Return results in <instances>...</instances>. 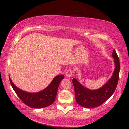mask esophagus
I'll list each match as a JSON object with an SVG mask.
<instances>
[{
  "instance_id": "1",
  "label": "esophagus",
  "mask_w": 129,
  "mask_h": 129,
  "mask_svg": "<svg viewBox=\"0 0 129 129\" xmlns=\"http://www.w3.org/2000/svg\"><path fill=\"white\" fill-rule=\"evenodd\" d=\"M73 75H74V71L72 69H69L66 72V75L67 77H70L72 76Z\"/></svg>"
}]
</instances>
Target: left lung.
<instances>
[{"instance_id": "1", "label": "left lung", "mask_w": 129, "mask_h": 129, "mask_svg": "<svg viewBox=\"0 0 129 129\" xmlns=\"http://www.w3.org/2000/svg\"><path fill=\"white\" fill-rule=\"evenodd\" d=\"M112 57L114 58L116 66L113 75L100 88L94 90L88 89L83 86L75 78L73 79L76 101L79 105L86 108L96 107L102 105L112 95L118 84L120 72L119 58L114 49Z\"/></svg>"}]
</instances>
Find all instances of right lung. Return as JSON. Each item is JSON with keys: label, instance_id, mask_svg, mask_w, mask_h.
Returning a JSON list of instances; mask_svg holds the SVG:
<instances>
[{"label": "right lung", "instance_id": "1", "mask_svg": "<svg viewBox=\"0 0 129 129\" xmlns=\"http://www.w3.org/2000/svg\"><path fill=\"white\" fill-rule=\"evenodd\" d=\"M64 78L63 75L56 76L48 87L37 93H29L20 89L13 84L10 77L9 80L12 88L24 104L33 108H43L48 107L54 102L58 86Z\"/></svg>", "mask_w": 129, "mask_h": 129}]
</instances>
